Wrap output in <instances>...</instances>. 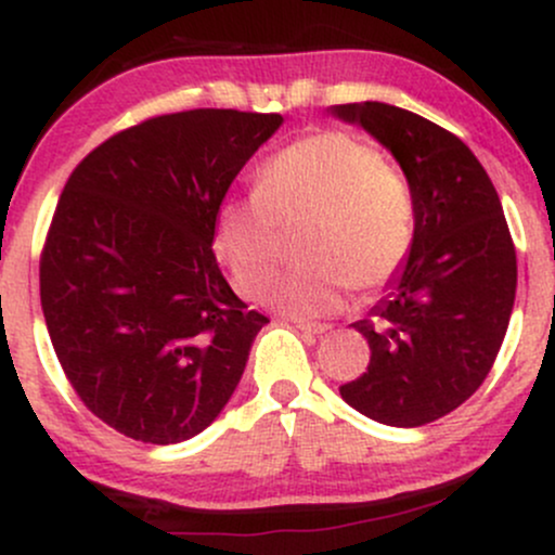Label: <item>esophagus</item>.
<instances>
[{"instance_id":"1","label":"esophagus","mask_w":555,"mask_h":555,"mask_svg":"<svg viewBox=\"0 0 555 555\" xmlns=\"http://www.w3.org/2000/svg\"><path fill=\"white\" fill-rule=\"evenodd\" d=\"M295 326H297L299 331H305V334H315V336H321V334H326V331H331V326H328V323H310V321H295Z\"/></svg>"}]
</instances>
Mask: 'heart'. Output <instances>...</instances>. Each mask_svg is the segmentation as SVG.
Here are the masks:
<instances>
[{"label": "heart", "mask_w": 555, "mask_h": 555, "mask_svg": "<svg viewBox=\"0 0 555 555\" xmlns=\"http://www.w3.org/2000/svg\"><path fill=\"white\" fill-rule=\"evenodd\" d=\"M302 266L271 286L269 302L295 318L341 308L349 289H380L404 269L415 242L406 175L365 140L318 130L266 164L258 190L216 211L214 253L242 297H260L282 260V229L302 224Z\"/></svg>", "instance_id": "obj_1"}]
</instances>
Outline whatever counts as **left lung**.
Segmentation results:
<instances>
[{"instance_id":"1","label":"left lung","mask_w":555,"mask_h":555,"mask_svg":"<svg viewBox=\"0 0 555 555\" xmlns=\"http://www.w3.org/2000/svg\"><path fill=\"white\" fill-rule=\"evenodd\" d=\"M391 151L415 195V242L371 318L354 328L371 365L339 388L375 423L417 428L449 415L493 367L517 292V250L488 171L454 132L399 106L331 109Z\"/></svg>"}]
</instances>
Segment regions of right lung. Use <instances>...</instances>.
I'll use <instances>...</instances> for the list:
<instances>
[{
	"label": "right lung",
	"mask_w": 555,
	"mask_h": 555,
	"mask_svg": "<svg viewBox=\"0 0 555 555\" xmlns=\"http://www.w3.org/2000/svg\"><path fill=\"white\" fill-rule=\"evenodd\" d=\"M282 114L190 109L117 132L75 167L41 253V308L82 404L132 441L206 430L269 318L214 256L229 184Z\"/></svg>",
	"instance_id": "add662e5"
}]
</instances>
